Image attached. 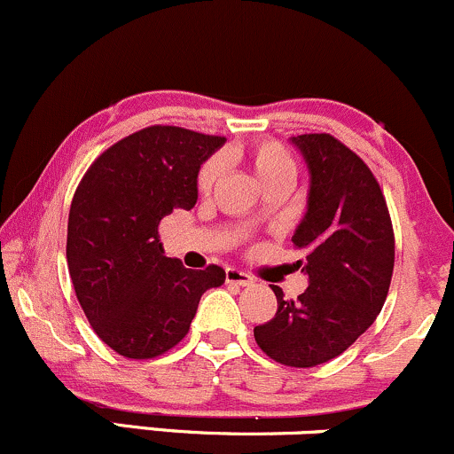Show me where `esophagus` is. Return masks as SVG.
Segmentation results:
<instances>
[{
  "instance_id": "1",
  "label": "esophagus",
  "mask_w": 454,
  "mask_h": 454,
  "mask_svg": "<svg viewBox=\"0 0 454 454\" xmlns=\"http://www.w3.org/2000/svg\"><path fill=\"white\" fill-rule=\"evenodd\" d=\"M226 282L239 284V286H252L254 278L247 276L246 271H239V269H226Z\"/></svg>"
}]
</instances>
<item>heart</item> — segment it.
Instances as JSON below:
<instances>
[{
    "instance_id": "obj_1",
    "label": "heart",
    "mask_w": 454,
    "mask_h": 454,
    "mask_svg": "<svg viewBox=\"0 0 454 454\" xmlns=\"http://www.w3.org/2000/svg\"><path fill=\"white\" fill-rule=\"evenodd\" d=\"M250 161L256 176L261 178L262 185H269V183L282 181V178H288V181H295V161H293L291 154L286 153V148L280 146L276 142H267L256 146L250 154ZM217 176V163L208 161L204 163L200 174H198V187L200 192H208L215 183Z\"/></svg>"
}]
</instances>
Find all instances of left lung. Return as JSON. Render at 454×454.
<instances>
[{
	"label": "left lung",
	"instance_id": "8db88e82",
	"mask_svg": "<svg viewBox=\"0 0 454 454\" xmlns=\"http://www.w3.org/2000/svg\"><path fill=\"white\" fill-rule=\"evenodd\" d=\"M310 174L308 204L293 243L306 252L308 288L254 327L258 347L284 366L310 368L340 356L381 312L395 269V232L380 183L327 133L291 137Z\"/></svg>",
	"mask_w": 454,
	"mask_h": 454
}]
</instances>
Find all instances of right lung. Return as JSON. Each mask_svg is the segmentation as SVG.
Listing matches in <instances>:
<instances>
[{
  "label": "right lung",
  "mask_w": 454,
  "mask_h": 454,
  "mask_svg": "<svg viewBox=\"0 0 454 454\" xmlns=\"http://www.w3.org/2000/svg\"><path fill=\"white\" fill-rule=\"evenodd\" d=\"M223 144L181 127L142 129L107 148L74 192L68 273L92 330L124 357L178 345L200 297L226 280L217 265L196 271L168 258L157 232L174 208H193L200 166Z\"/></svg>",
  "instance_id": "obj_1"
}]
</instances>
